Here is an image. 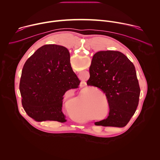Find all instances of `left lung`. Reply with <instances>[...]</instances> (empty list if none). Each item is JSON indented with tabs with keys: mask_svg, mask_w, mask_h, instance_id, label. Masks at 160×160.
<instances>
[{
	"mask_svg": "<svg viewBox=\"0 0 160 160\" xmlns=\"http://www.w3.org/2000/svg\"><path fill=\"white\" fill-rule=\"evenodd\" d=\"M89 73L87 84L100 88L109 107L108 118L95 125L126 126L138 108L141 92L133 64L119 51H100L94 55Z\"/></svg>",
	"mask_w": 160,
	"mask_h": 160,
	"instance_id": "left-lung-1",
	"label": "left lung"
}]
</instances>
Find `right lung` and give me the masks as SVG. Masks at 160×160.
<instances>
[{
    "instance_id": "1",
    "label": "right lung",
    "mask_w": 160,
    "mask_h": 160,
    "mask_svg": "<svg viewBox=\"0 0 160 160\" xmlns=\"http://www.w3.org/2000/svg\"><path fill=\"white\" fill-rule=\"evenodd\" d=\"M80 83L73 72L68 50L61 45H45L26 61L19 83L21 102L27 115L37 122H66L62 111L63 96Z\"/></svg>"
}]
</instances>
